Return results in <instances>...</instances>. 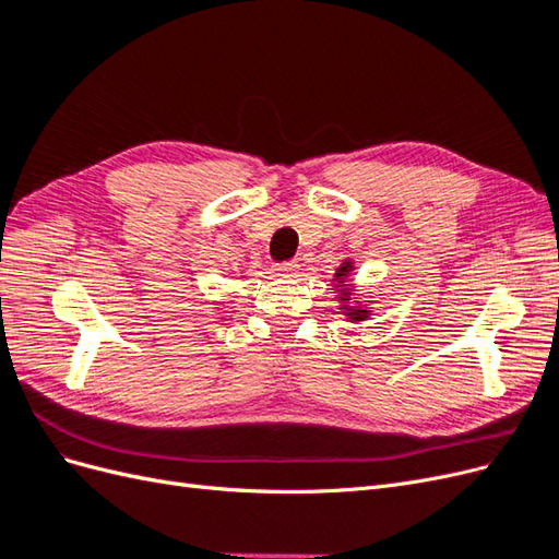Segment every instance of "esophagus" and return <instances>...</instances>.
<instances>
[{
    "mask_svg": "<svg viewBox=\"0 0 559 559\" xmlns=\"http://www.w3.org/2000/svg\"><path fill=\"white\" fill-rule=\"evenodd\" d=\"M275 273L280 277H294L298 273V263L296 261H286V263H277L275 265Z\"/></svg>",
    "mask_w": 559,
    "mask_h": 559,
    "instance_id": "34e87169",
    "label": "esophagus"
}]
</instances>
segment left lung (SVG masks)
<instances>
[{
    "mask_svg": "<svg viewBox=\"0 0 559 559\" xmlns=\"http://www.w3.org/2000/svg\"><path fill=\"white\" fill-rule=\"evenodd\" d=\"M354 273V263L352 259H345L341 263V267L335 270L333 275V284L337 292V300H341V310L347 317V321H364L370 317V308L361 306V300H354V286L349 284V275Z\"/></svg>",
    "mask_w": 559,
    "mask_h": 559,
    "instance_id": "8db88e82",
    "label": "left lung"
}]
</instances>
